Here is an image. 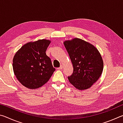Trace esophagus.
Here are the masks:
<instances>
[{
	"label": "esophagus",
	"instance_id": "1",
	"mask_svg": "<svg viewBox=\"0 0 123 123\" xmlns=\"http://www.w3.org/2000/svg\"><path fill=\"white\" fill-rule=\"evenodd\" d=\"M62 68H63V66H61L59 68H57V70H61V69H62Z\"/></svg>",
	"mask_w": 123,
	"mask_h": 123
}]
</instances>
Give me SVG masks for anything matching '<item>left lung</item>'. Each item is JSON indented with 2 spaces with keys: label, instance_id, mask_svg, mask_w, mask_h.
Wrapping results in <instances>:
<instances>
[{
  "label": "left lung",
  "instance_id": "1",
  "mask_svg": "<svg viewBox=\"0 0 123 123\" xmlns=\"http://www.w3.org/2000/svg\"><path fill=\"white\" fill-rule=\"evenodd\" d=\"M73 66L69 82L79 90L89 88L103 71L104 62L98 50L82 39L74 38L63 42Z\"/></svg>",
  "mask_w": 123,
  "mask_h": 123
}]
</instances>
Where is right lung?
Wrapping results in <instances>:
<instances>
[{"instance_id":"right-lung-1","label":"right lung","mask_w":123,"mask_h":123,"mask_svg":"<svg viewBox=\"0 0 123 123\" xmlns=\"http://www.w3.org/2000/svg\"><path fill=\"white\" fill-rule=\"evenodd\" d=\"M49 39H39L25 44L13 59V70L18 80L26 88L36 89L48 81L55 70L46 55Z\"/></svg>"}]
</instances>
